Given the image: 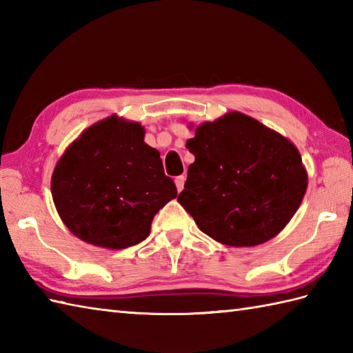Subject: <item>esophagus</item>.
I'll list each match as a JSON object with an SVG mask.
<instances>
[{"label":"esophagus","mask_w":353,"mask_h":353,"mask_svg":"<svg viewBox=\"0 0 353 353\" xmlns=\"http://www.w3.org/2000/svg\"><path fill=\"white\" fill-rule=\"evenodd\" d=\"M176 186H177V191L181 192L182 190H183V185H185V176H179V177H176Z\"/></svg>","instance_id":"esophagus-1"}]
</instances>
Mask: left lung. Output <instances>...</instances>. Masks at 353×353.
I'll list each match as a JSON object with an SVG mask.
<instances>
[{
  "label": "left lung",
  "instance_id": "obj_1",
  "mask_svg": "<svg viewBox=\"0 0 353 353\" xmlns=\"http://www.w3.org/2000/svg\"><path fill=\"white\" fill-rule=\"evenodd\" d=\"M196 156L177 201L203 234L250 247L268 241L301 206L308 176L297 148L239 112L203 123L186 141Z\"/></svg>",
  "mask_w": 353,
  "mask_h": 353
}]
</instances>
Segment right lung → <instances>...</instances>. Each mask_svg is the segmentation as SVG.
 Wrapping results in <instances>:
<instances>
[{
    "label": "right lung",
    "mask_w": 353,
    "mask_h": 353,
    "mask_svg": "<svg viewBox=\"0 0 353 353\" xmlns=\"http://www.w3.org/2000/svg\"><path fill=\"white\" fill-rule=\"evenodd\" d=\"M57 212L83 241L125 249L150 235L154 215L177 197L161 154L138 123L110 117L81 133L51 177Z\"/></svg>",
    "instance_id": "obj_1"
}]
</instances>
